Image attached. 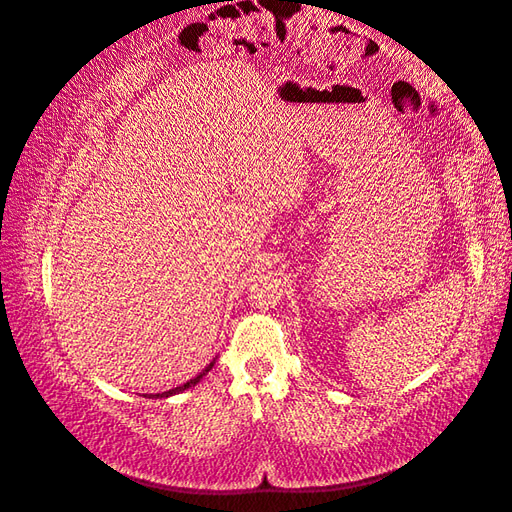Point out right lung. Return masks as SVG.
I'll list each match as a JSON object with an SVG mask.
<instances>
[{"instance_id":"obj_1","label":"right lung","mask_w":512,"mask_h":512,"mask_svg":"<svg viewBox=\"0 0 512 512\" xmlns=\"http://www.w3.org/2000/svg\"><path fill=\"white\" fill-rule=\"evenodd\" d=\"M213 364H215V360L209 364V366H206V369L200 373V375H195V378L193 380H188L186 384H182V387H175V389H170V391H164V393H155V396H146V398H168V396H175V393H182L184 389H191V387H195V384L197 382H200L202 378H204V375L206 373H209L211 369H213Z\"/></svg>"}]
</instances>
